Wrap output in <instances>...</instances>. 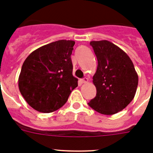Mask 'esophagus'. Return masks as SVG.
Masks as SVG:
<instances>
[{
    "instance_id": "34e87169",
    "label": "esophagus",
    "mask_w": 153,
    "mask_h": 153,
    "mask_svg": "<svg viewBox=\"0 0 153 153\" xmlns=\"http://www.w3.org/2000/svg\"><path fill=\"white\" fill-rule=\"evenodd\" d=\"M79 81H80L81 83H86L88 82V79H87L86 77H85V78H83V79H81Z\"/></svg>"
}]
</instances>
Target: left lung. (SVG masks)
Segmentation results:
<instances>
[{
    "mask_svg": "<svg viewBox=\"0 0 153 153\" xmlns=\"http://www.w3.org/2000/svg\"><path fill=\"white\" fill-rule=\"evenodd\" d=\"M98 61L93 76L97 95L89 106L98 113L113 115L125 109L133 100L138 74L129 56L108 40L91 41Z\"/></svg>",
    "mask_w": 153,
    "mask_h": 153,
    "instance_id": "8db88e82",
    "label": "left lung"
}]
</instances>
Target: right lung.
I'll use <instances>...</instances> for the list:
<instances>
[{
  "label": "right lung",
  "instance_id": "add662e5",
  "mask_svg": "<svg viewBox=\"0 0 153 153\" xmlns=\"http://www.w3.org/2000/svg\"><path fill=\"white\" fill-rule=\"evenodd\" d=\"M75 41L60 40L35 50L26 58L18 78L21 95L40 113H52L66 103L78 86L71 54Z\"/></svg>",
  "mask_w": 153,
  "mask_h": 153
}]
</instances>
